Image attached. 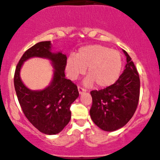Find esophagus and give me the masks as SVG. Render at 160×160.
<instances>
[{
	"instance_id": "1",
	"label": "esophagus",
	"mask_w": 160,
	"mask_h": 160,
	"mask_svg": "<svg viewBox=\"0 0 160 160\" xmlns=\"http://www.w3.org/2000/svg\"><path fill=\"white\" fill-rule=\"evenodd\" d=\"M78 92L80 94H82V92H86V89H84L83 88L80 87V86H78Z\"/></svg>"
}]
</instances>
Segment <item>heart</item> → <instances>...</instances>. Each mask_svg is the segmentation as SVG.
Returning <instances> with one entry per match:
<instances>
[{
	"mask_svg": "<svg viewBox=\"0 0 160 160\" xmlns=\"http://www.w3.org/2000/svg\"><path fill=\"white\" fill-rule=\"evenodd\" d=\"M66 72L71 80L84 74L87 68L88 77L83 81L86 86L95 83L98 87L111 86L117 81L122 68L120 53L102 45H89L82 47L66 62Z\"/></svg>",
	"mask_w": 160,
	"mask_h": 160,
	"instance_id": "b5f03b06",
	"label": "heart"
}]
</instances>
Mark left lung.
Wrapping results in <instances>:
<instances>
[{
  "instance_id": "8db88e82",
  "label": "left lung",
  "mask_w": 160,
  "mask_h": 160,
  "mask_svg": "<svg viewBox=\"0 0 160 160\" xmlns=\"http://www.w3.org/2000/svg\"><path fill=\"white\" fill-rule=\"evenodd\" d=\"M126 65L122 74L113 85L91 92V119L101 129L113 132L123 127L131 120L138 104L140 79L131 57L122 50Z\"/></svg>"
}]
</instances>
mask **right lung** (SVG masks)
Listing matches in <instances>:
<instances>
[{
  "instance_id": "right-lung-1",
  "label": "right lung",
  "mask_w": 160,
  "mask_h": 160,
  "mask_svg": "<svg viewBox=\"0 0 160 160\" xmlns=\"http://www.w3.org/2000/svg\"><path fill=\"white\" fill-rule=\"evenodd\" d=\"M34 57L48 59L54 68L49 86L41 91H32L23 83L20 71L23 62ZM67 57L62 52H52L50 41L36 43L23 54L16 66L14 86L24 114L42 133L56 135L71 120L70 107L78 98V86L65 78Z\"/></svg>"
}]
</instances>
